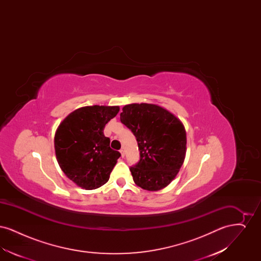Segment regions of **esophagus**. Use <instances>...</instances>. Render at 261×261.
<instances>
[{"label":"esophagus","mask_w":261,"mask_h":261,"mask_svg":"<svg viewBox=\"0 0 261 261\" xmlns=\"http://www.w3.org/2000/svg\"><path fill=\"white\" fill-rule=\"evenodd\" d=\"M119 151H120V153H121V158H124V149H121L120 150H119Z\"/></svg>","instance_id":"1"}]
</instances>
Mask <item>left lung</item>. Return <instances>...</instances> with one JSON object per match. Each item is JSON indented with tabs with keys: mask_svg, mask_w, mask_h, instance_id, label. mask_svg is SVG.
Listing matches in <instances>:
<instances>
[{
	"mask_svg": "<svg viewBox=\"0 0 261 261\" xmlns=\"http://www.w3.org/2000/svg\"><path fill=\"white\" fill-rule=\"evenodd\" d=\"M121 123L136 137L140 161L130 167L137 186L159 191L178 173L186 154V131L172 113L156 105H127Z\"/></svg>",
	"mask_w": 261,
	"mask_h": 261,
	"instance_id": "8db88e82",
	"label": "left lung"
}]
</instances>
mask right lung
<instances>
[{
	"instance_id": "1",
	"label": "right lung",
	"mask_w": 261,
	"mask_h": 261,
	"mask_svg": "<svg viewBox=\"0 0 261 261\" xmlns=\"http://www.w3.org/2000/svg\"><path fill=\"white\" fill-rule=\"evenodd\" d=\"M118 112V107H85L71 112L59 126L55 135L57 160L77 186L94 190L109 181L121 154L110 147L103 129Z\"/></svg>"
}]
</instances>
